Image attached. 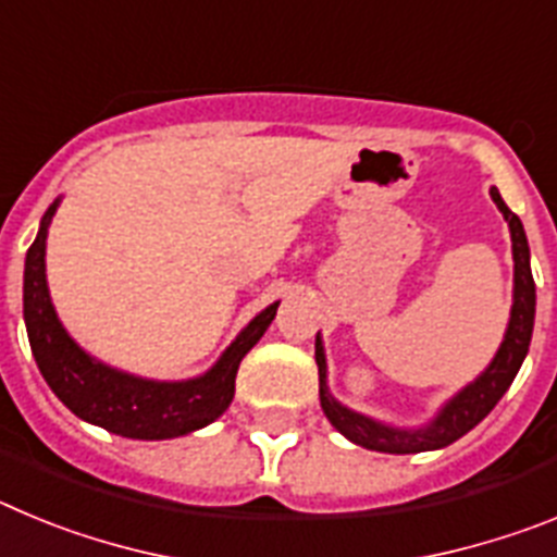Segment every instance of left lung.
I'll return each mask as SVG.
<instances>
[{"mask_svg":"<svg viewBox=\"0 0 557 557\" xmlns=\"http://www.w3.org/2000/svg\"><path fill=\"white\" fill-rule=\"evenodd\" d=\"M491 200L496 209L502 211V218L510 228V243H513V307H510V321L505 329L499 348H496L494 359L488 368L469 382L466 387L455 393L446 401L437 416L424 426H396L385 424L379 418L357 412L346 407L343 401L332 396L329 391V368H326V348H323L321 332L314 337V362H318V373H321V407L326 412L329 424L346 435L351 444L362 446L371 451H385V455H418V451H435L444 446L455 444L457 437L474 430L482 418L488 416L496 407L510 382L519 373L521 362L530 351V337H533L535 323V282L533 270H530V245L524 225L516 218L513 211L505 206L499 189L491 186Z\"/></svg>","mask_w":557,"mask_h":557,"instance_id":"1","label":"left lung"}]
</instances>
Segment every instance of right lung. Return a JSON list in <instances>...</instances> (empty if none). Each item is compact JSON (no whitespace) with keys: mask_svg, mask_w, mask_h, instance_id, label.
I'll use <instances>...</instances> for the list:
<instances>
[{"mask_svg":"<svg viewBox=\"0 0 557 557\" xmlns=\"http://www.w3.org/2000/svg\"><path fill=\"white\" fill-rule=\"evenodd\" d=\"M61 198L44 211L36 243L24 259V326L38 371L77 418L133 441H166L218 421L234 398V382L245 354L273 323L278 301L256 314L234 343L200 376L161 382L120 371L91 357L55 312L47 284V234Z\"/></svg>","mask_w":557,"mask_h":557,"instance_id":"obj_1","label":"right lung"}]
</instances>
